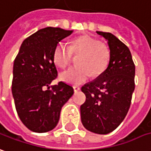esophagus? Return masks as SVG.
Returning a JSON list of instances; mask_svg holds the SVG:
<instances>
[{
  "label": "esophagus",
  "mask_w": 151,
  "mask_h": 151,
  "mask_svg": "<svg viewBox=\"0 0 151 151\" xmlns=\"http://www.w3.org/2000/svg\"><path fill=\"white\" fill-rule=\"evenodd\" d=\"M73 90H74L75 93H77V92H78L80 90V88L78 86H73Z\"/></svg>",
  "instance_id": "1"
}]
</instances>
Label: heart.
<instances>
[{
	"mask_svg": "<svg viewBox=\"0 0 151 151\" xmlns=\"http://www.w3.org/2000/svg\"><path fill=\"white\" fill-rule=\"evenodd\" d=\"M73 54L79 55L78 66L63 71L60 79L70 84L85 83L90 77L101 74L107 67L110 60L108 47L90 36H82L68 45L64 41L58 42L54 51V60L60 68L67 67L71 62Z\"/></svg>",
	"mask_w": 151,
	"mask_h": 151,
	"instance_id": "obj_1",
	"label": "heart"
}]
</instances>
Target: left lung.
<instances>
[{"label":"left lung","instance_id":"8db88e82","mask_svg":"<svg viewBox=\"0 0 151 151\" xmlns=\"http://www.w3.org/2000/svg\"><path fill=\"white\" fill-rule=\"evenodd\" d=\"M97 34L107 41L110 60L105 71L82 87L86 101L80 111L82 123L88 131L106 135L122 122L129 111L135 90L136 68L125 44L111 33Z\"/></svg>","mask_w":151,"mask_h":151}]
</instances>
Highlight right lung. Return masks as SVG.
<instances>
[{"instance_id": "add662e5", "label": "right lung", "mask_w": 151, "mask_h": 151, "mask_svg": "<svg viewBox=\"0 0 151 151\" xmlns=\"http://www.w3.org/2000/svg\"><path fill=\"white\" fill-rule=\"evenodd\" d=\"M72 33L54 27L40 29L23 41L14 61L12 95L15 109L20 121L34 132L53 130L63 106L73 94V87L63 82L50 86L58 75L54 49Z\"/></svg>"}]
</instances>
